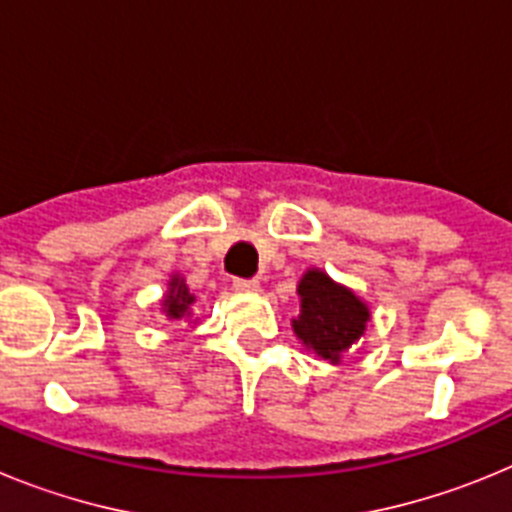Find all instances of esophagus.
<instances>
[{"label": "esophagus", "instance_id": "esophagus-1", "mask_svg": "<svg viewBox=\"0 0 512 512\" xmlns=\"http://www.w3.org/2000/svg\"><path fill=\"white\" fill-rule=\"evenodd\" d=\"M233 289H235V292H256V289H259V282H256V279L235 277L233 279Z\"/></svg>", "mask_w": 512, "mask_h": 512}]
</instances>
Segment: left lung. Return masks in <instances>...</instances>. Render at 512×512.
I'll return each mask as SVG.
<instances>
[{
  "label": "left lung",
  "instance_id": "left-lung-1",
  "mask_svg": "<svg viewBox=\"0 0 512 512\" xmlns=\"http://www.w3.org/2000/svg\"><path fill=\"white\" fill-rule=\"evenodd\" d=\"M302 315L295 333L307 348L323 359L338 361L356 338L364 333L369 310L351 289L336 284L323 271H307L300 282Z\"/></svg>",
  "mask_w": 512,
  "mask_h": 512
}]
</instances>
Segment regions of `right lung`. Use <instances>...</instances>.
I'll list each match as a JSON object with an SVG mask.
<instances>
[{
    "mask_svg": "<svg viewBox=\"0 0 512 512\" xmlns=\"http://www.w3.org/2000/svg\"><path fill=\"white\" fill-rule=\"evenodd\" d=\"M194 302V297L189 295L187 284L182 282L179 277H174L169 282V295H166L164 300V307H166V315L169 318H184V315H189V305Z\"/></svg>",
    "mask_w": 512,
    "mask_h": 512,
    "instance_id": "right-lung-1",
    "label": "right lung"
}]
</instances>
